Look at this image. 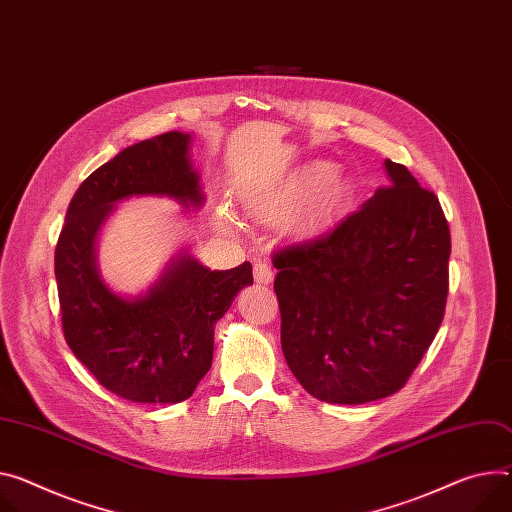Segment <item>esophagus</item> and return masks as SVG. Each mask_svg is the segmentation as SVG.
I'll return each instance as SVG.
<instances>
[{
  "label": "esophagus",
  "mask_w": 512,
  "mask_h": 512,
  "mask_svg": "<svg viewBox=\"0 0 512 512\" xmlns=\"http://www.w3.org/2000/svg\"><path fill=\"white\" fill-rule=\"evenodd\" d=\"M253 273H255V282L261 284V286H267V284L273 282V269H271V265L267 261L257 259L253 263Z\"/></svg>",
  "instance_id": "1"
}]
</instances>
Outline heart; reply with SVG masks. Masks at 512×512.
I'll list each match as a JSON object with an SVG mask.
<instances>
[{"mask_svg": "<svg viewBox=\"0 0 512 512\" xmlns=\"http://www.w3.org/2000/svg\"><path fill=\"white\" fill-rule=\"evenodd\" d=\"M329 175H331V173H329L327 169H318V171L314 173V181H312V183H322V181H324V179H327Z\"/></svg>", "mask_w": 512, "mask_h": 512, "instance_id": "obj_1", "label": "heart"}]
</instances>
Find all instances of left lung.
Segmentation results:
<instances>
[{
  "label": "left lung",
  "instance_id": "8db88e82",
  "mask_svg": "<svg viewBox=\"0 0 512 512\" xmlns=\"http://www.w3.org/2000/svg\"><path fill=\"white\" fill-rule=\"evenodd\" d=\"M390 183L318 235L273 253L282 351L331 404L396 394L431 347L449 292V224L437 196L386 159Z\"/></svg>",
  "mask_w": 512,
  "mask_h": 512
}]
</instances>
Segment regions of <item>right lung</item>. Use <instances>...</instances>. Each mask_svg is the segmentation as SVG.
Listing matches in <instances>:
<instances>
[{
	"label": "right lung",
	"mask_w": 512,
	"mask_h": 512,
	"mask_svg": "<svg viewBox=\"0 0 512 512\" xmlns=\"http://www.w3.org/2000/svg\"><path fill=\"white\" fill-rule=\"evenodd\" d=\"M190 136L165 132L98 167L75 192L55 249L63 335L75 357L106 390L143 404L190 398L208 374L214 324L253 284L251 263L210 271L177 259L143 298L110 292L94 261L96 235L112 206L130 196H171L202 204L188 159Z\"/></svg>",
	"instance_id": "1"
}]
</instances>
